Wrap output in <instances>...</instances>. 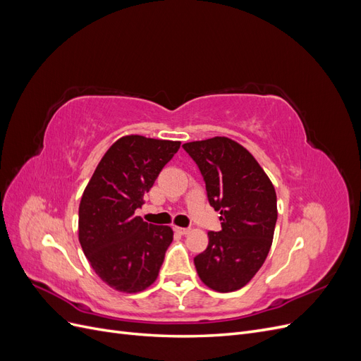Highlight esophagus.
Listing matches in <instances>:
<instances>
[{
    "label": "esophagus",
    "mask_w": 361,
    "mask_h": 361,
    "mask_svg": "<svg viewBox=\"0 0 361 361\" xmlns=\"http://www.w3.org/2000/svg\"><path fill=\"white\" fill-rule=\"evenodd\" d=\"M174 231H176L179 235H188L190 233V228H185V227H174Z\"/></svg>",
    "instance_id": "34e87169"
}]
</instances>
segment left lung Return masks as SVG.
<instances>
[{
  "label": "left lung",
  "instance_id": "8db88e82",
  "mask_svg": "<svg viewBox=\"0 0 361 361\" xmlns=\"http://www.w3.org/2000/svg\"><path fill=\"white\" fill-rule=\"evenodd\" d=\"M197 164L207 199L220 211L221 231L209 232L207 248L194 257L200 280L216 292L244 288L264 265L274 238L277 195L250 152L227 137L182 146Z\"/></svg>",
  "mask_w": 361,
  "mask_h": 361
}]
</instances>
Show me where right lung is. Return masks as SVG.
<instances>
[{"mask_svg": "<svg viewBox=\"0 0 361 361\" xmlns=\"http://www.w3.org/2000/svg\"><path fill=\"white\" fill-rule=\"evenodd\" d=\"M180 141L125 135L105 152L80 203L78 239L87 260L108 286L137 293L147 289L173 241L170 226L135 215Z\"/></svg>", "mask_w": 361, "mask_h": 361, "instance_id": "add662e5", "label": "right lung"}]
</instances>
